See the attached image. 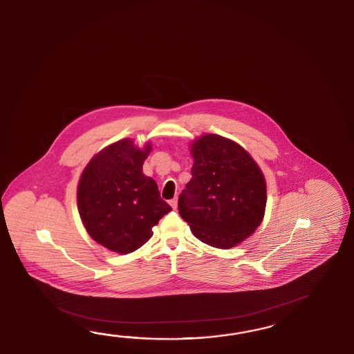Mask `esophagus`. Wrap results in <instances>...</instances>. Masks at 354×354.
<instances>
[{"mask_svg": "<svg viewBox=\"0 0 354 354\" xmlns=\"http://www.w3.org/2000/svg\"><path fill=\"white\" fill-rule=\"evenodd\" d=\"M169 205L172 206V208H174V209H176V208H177V198H176V197H174V198H172V200L169 201Z\"/></svg>", "mask_w": 354, "mask_h": 354, "instance_id": "34e87169", "label": "esophagus"}]
</instances>
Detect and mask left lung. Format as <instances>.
I'll return each instance as SVG.
<instances>
[{
    "label": "left lung",
    "instance_id": "left-lung-1",
    "mask_svg": "<svg viewBox=\"0 0 354 354\" xmlns=\"http://www.w3.org/2000/svg\"><path fill=\"white\" fill-rule=\"evenodd\" d=\"M191 154L192 178L178 198L180 217L202 243L234 248L263 221V172L243 147L217 134L194 140Z\"/></svg>",
    "mask_w": 354,
    "mask_h": 354
}]
</instances>
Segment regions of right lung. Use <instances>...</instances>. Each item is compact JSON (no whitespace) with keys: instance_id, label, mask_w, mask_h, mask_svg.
I'll list each match as a JSON object with an SVG mask.
<instances>
[{"instance_id":"add662e5","label":"right lung","mask_w":354,"mask_h":354,"mask_svg":"<svg viewBox=\"0 0 354 354\" xmlns=\"http://www.w3.org/2000/svg\"><path fill=\"white\" fill-rule=\"evenodd\" d=\"M143 149L122 139L91 158L77 186V209L88 234L106 249L129 254L152 237V227L172 207L156 180L143 174Z\"/></svg>"}]
</instances>
